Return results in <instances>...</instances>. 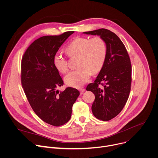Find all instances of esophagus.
Listing matches in <instances>:
<instances>
[{"label": "esophagus", "instance_id": "obj_1", "mask_svg": "<svg viewBox=\"0 0 158 158\" xmlns=\"http://www.w3.org/2000/svg\"><path fill=\"white\" fill-rule=\"evenodd\" d=\"M85 89H79V91H80V93H81V94H82L84 92H85Z\"/></svg>", "mask_w": 158, "mask_h": 158}]
</instances>
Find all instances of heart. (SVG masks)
<instances>
[{
  "label": "heart",
  "instance_id": "heart-1",
  "mask_svg": "<svg viewBox=\"0 0 158 158\" xmlns=\"http://www.w3.org/2000/svg\"><path fill=\"white\" fill-rule=\"evenodd\" d=\"M70 56H78L77 69L70 71L64 77L69 86L78 88L89 81L93 73L101 70L105 64L107 46L101 37L92 38L77 37L72 41L66 48ZM53 63L60 73L68 70L67 61L62 53L57 52L53 56Z\"/></svg>",
  "mask_w": 158,
  "mask_h": 158
}]
</instances>
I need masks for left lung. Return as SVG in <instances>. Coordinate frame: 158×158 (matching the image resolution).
<instances>
[{
	"label": "left lung",
	"mask_w": 158,
	"mask_h": 158,
	"mask_svg": "<svg viewBox=\"0 0 158 158\" xmlns=\"http://www.w3.org/2000/svg\"><path fill=\"white\" fill-rule=\"evenodd\" d=\"M83 33L99 36L106 44L105 64L94 82L88 84L86 90L95 95L91 107L94 116L99 120L108 121L120 113L130 94L132 82L130 57L121 40L111 31L102 28ZM99 84L103 87H99Z\"/></svg>",
	"instance_id": "obj_1"
}]
</instances>
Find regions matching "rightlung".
<instances>
[{"label":"right lung","mask_w":158,"mask_h":158,"mask_svg":"<svg viewBox=\"0 0 158 158\" xmlns=\"http://www.w3.org/2000/svg\"><path fill=\"white\" fill-rule=\"evenodd\" d=\"M74 31L36 40L25 52L21 61V83L32 109L43 121L53 126L66 123L79 91L67 88L57 90L64 82L53 63V56Z\"/></svg>","instance_id":"1"}]
</instances>
